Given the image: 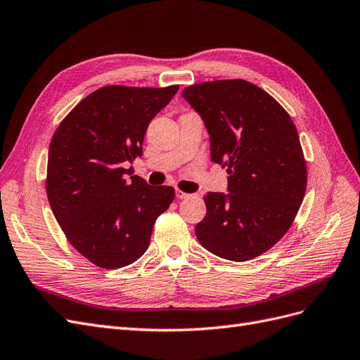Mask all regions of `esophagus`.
<instances>
[{
	"label": "esophagus",
	"instance_id": "obj_1",
	"mask_svg": "<svg viewBox=\"0 0 360 360\" xmlns=\"http://www.w3.org/2000/svg\"><path fill=\"white\" fill-rule=\"evenodd\" d=\"M176 197H177L179 200H186V198L191 197V193H186V192H183V191L177 189V191H176Z\"/></svg>",
	"mask_w": 360,
	"mask_h": 360
}]
</instances>
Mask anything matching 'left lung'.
<instances>
[{
    "label": "left lung",
    "mask_w": 360,
    "mask_h": 360,
    "mask_svg": "<svg viewBox=\"0 0 360 360\" xmlns=\"http://www.w3.org/2000/svg\"><path fill=\"white\" fill-rule=\"evenodd\" d=\"M181 96L202 118L212 160L230 174L228 193L204 197L198 242L231 261L264 254L288 231L307 191L296 126L274 97L243 79L195 84Z\"/></svg>",
    "instance_id": "obj_1"
}]
</instances>
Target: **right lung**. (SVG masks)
Returning <instances> with one entry per match:
<instances>
[{
  "label": "right lung",
  "instance_id": "1",
  "mask_svg": "<svg viewBox=\"0 0 360 360\" xmlns=\"http://www.w3.org/2000/svg\"><path fill=\"white\" fill-rule=\"evenodd\" d=\"M106 85L82 99L52 136L46 193L70 245L103 269L132 264L150 243L158 216L172 202L169 186H150L123 168L143 155L146 130L177 93Z\"/></svg>",
  "mask_w": 360,
  "mask_h": 360
}]
</instances>
